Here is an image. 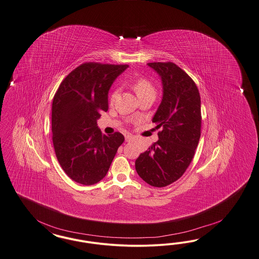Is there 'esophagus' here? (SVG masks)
<instances>
[{
	"instance_id": "obj_1",
	"label": "esophagus",
	"mask_w": 259,
	"mask_h": 259,
	"mask_svg": "<svg viewBox=\"0 0 259 259\" xmlns=\"http://www.w3.org/2000/svg\"><path fill=\"white\" fill-rule=\"evenodd\" d=\"M125 141H126L127 143H133L135 141V138L132 135H126V136H125Z\"/></svg>"
}]
</instances>
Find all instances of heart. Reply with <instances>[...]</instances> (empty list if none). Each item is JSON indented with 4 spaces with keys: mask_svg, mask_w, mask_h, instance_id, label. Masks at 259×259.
I'll list each match as a JSON object with an SVG mask.
<instances>
[{
    "mask_svg": "<svg viewBox=\"0 0 259 259\" xmlns=\"http://www.w3.org/2000/svg\"><path fill=\"white\" fill-rule=\"evenodd\" d=\"M133 89L139 98H142L146 95H156V89L154 85L146 78H139L135 81ZM116 95H117V90H115L111 96V101L115 100Z\"/></svg>",
    "mask_w": 259,
    "mask_h": 259,
    "instance_id": "obj_1",
    "label": "heart"
}]
</instances>
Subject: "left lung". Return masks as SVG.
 <instances>
[{"instance_id": "left-lung-1", "label": "left lung", "mask_w": 259, "mask_h": 259, "mask_svg": "<svg viewBox=\"0 0 259 259\" xmlns=\"http://www.w3.org/2000/svg\"><path fill=\"white\" fill-rule=\"evenodd\" d=\"M161 76L162 99L152 121L158 142L136 160L139 176L148 185L163 188L183 176L195 154L201 136V98L195 82L172 62L147 64Z\"/></svg>"}]
</instances>
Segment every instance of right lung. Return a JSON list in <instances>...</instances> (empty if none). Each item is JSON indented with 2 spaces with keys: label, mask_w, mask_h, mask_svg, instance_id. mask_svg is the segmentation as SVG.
I'll use <instances>...</instances> for the list:
<instances>
[{
  "label": "right lung",
  "mask_w": 259,
  "mask_h": 259,
  "mask_svg": "<svg viewBox=\"0 0 259 259\" xmlns=\"http://www.w3.org/2000/svg\"><path fill=\"white\" fill-rule=\"evenodd\" d=\"M128 65L87 62L71 71L54 95L53 143L56 158L70 178L84 186L107 174L123 135H102L98 118L108 111V92Z\"/></svg>",
  "instance_id": "right-lung-1"
}]
</instances>
